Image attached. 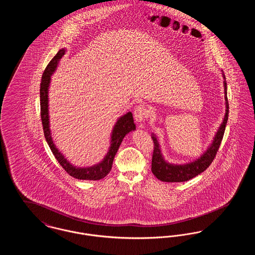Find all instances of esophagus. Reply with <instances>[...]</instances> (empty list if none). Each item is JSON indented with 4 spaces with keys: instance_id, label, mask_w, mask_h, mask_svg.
Wrapping results in <instances>:
<instances>
[{
    "instance_id": "34e87169",
    "label": "esophagus",
    "mask_w": 255,
    "mask_h": 255,
    "mask_svg": "<svg viewBox=\"0 0 255 255\" xmlns=\"http://www.w3.org/2000/svg\"><path fill=\"white\" fill-rule=\"evenodd\" d=\"M133 115H134L135 122L141 123V122H144L146 119L148 118L149 112H148V109L146 108L144 105L140 104V105L136 106V108L133 111Z\"/></svg>"
}]
</instances>
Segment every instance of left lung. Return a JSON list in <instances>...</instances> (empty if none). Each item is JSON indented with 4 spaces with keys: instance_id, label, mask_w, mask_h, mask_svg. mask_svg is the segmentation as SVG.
Returning a JSON list of instances; mask_svg holds the SVG:
<instances>
[{
    "instance_id": "left-lung-1",
    "label": "left lung",
    "mask_w": 255,
    "mask_h": 255,
    "mask_svg": "<svg viewBox=\"0 0 255 255\" xmlns=\"http://www.w3.org/2000/svg\"><path fill=\"white\" fill-rule=\"evenodd\" d=\"M223 72V71H222ZM224 77V88H225V99H226V115L223 123L215 134L213 141L208 146L206 152L194 161L185 163V164H172L163 158L158 139L155 135H152L154 141V151L152 156V172L161 182H182L191 180L205 170L211 164L214 158L216 157L220 144L222 142L224 133L226 130V125L229 118V102H228V93H227V81L224 73H222Z\"/></svg>"
}]
</instances>
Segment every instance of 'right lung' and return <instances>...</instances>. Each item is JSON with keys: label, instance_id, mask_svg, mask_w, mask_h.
Segmentation results:
<instances>
[{"label": "right lung", "instance_id": "1", "mask_svg": "<svg viewBox=\"0 0 255 255\" xmlns=\"http://www.w3.org/2000/svg\"><path fill=\"white\" fill-rule=\"evenodd\" d=\"M65 51H66L65 49H62L56 53V55L49 62L42 76L41 85H40V106H41V120L43 124L44 134L52 154L54 155L57 161L60 163L61 166L69 175L78 180L97 181V180L103 179L111 171L114 158L120 148V145L122 144L124 136L129 132L133 131L135 129V124L133 123V115L131 112L127 113L126 115L122 116V118L119 119L112 132L109 151L105 156V158H103V160L97 164H95L91 167L81 168V167L73 166V164H71L67 160V158H65L53 143L50 130H49V87L50 83V76L55 71L62 56L65 54Z\"/></svg>", "mask_w": 255, "mask_h": 255}]
</instances>
